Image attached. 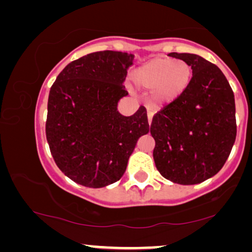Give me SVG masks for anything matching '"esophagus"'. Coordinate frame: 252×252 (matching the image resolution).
<instances>
[{"instance_id":"1","label":"esophagus","mask_w":252,"mask_h":252,"mask_svg":"<svg viewBox=\"0 0 252 252\" xmlns=\"http://www.w3.org/2000/svg\"><path fill=\"white\" fill-rule=\"evenodd\" d=\"M147 119H148V123H152V119H153V112L152 111H148L147 112Z\"/></svg>"}]
</instances>
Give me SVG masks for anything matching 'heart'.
<instances>
[{
  "label": "heart",
  "instance_id": "1",
  "mask_svg": "<svg viewBox=\"0 0 252 252\" xmlns=\"http://www.w3.org/2000/svg\"><path fill=\"white\" fill-rule=\"evenodd\" d=\"M193 67L184 60L173 58L152 59L132 74L134 86L152 91L157 105H168L177 100L193 79Z\"/></svg>",
  "mask_w": 252,
  "mask_h": 252
}]
</instances>
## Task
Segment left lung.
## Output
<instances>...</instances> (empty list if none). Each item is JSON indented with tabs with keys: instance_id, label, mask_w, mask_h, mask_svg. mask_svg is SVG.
<instances>
[{
	"instance_id": "left-lung-1",
	"label": "left lung",
	"mask_w": 252,
	"mask_h": 252,
	"mask_svg": "<svg viewBox=\"0 0 252 252\" xmlns=\"http://www.w3.org/2000/svg\"><path fill=\"white\" fill-rule=\"evenodd\" d=\"M169 56L190 63L186 91L153 116V158L164 178L194 185L215 176L231 154L236 138L235 99L215 63L193 54Z\"/></svg>"
}]
</instances>
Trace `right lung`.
Segmentation results:
<instances>
[{
  "label": "right lung",
  "instance_id": "obj_1",
  "mask_svg": "<svg viewBox=\"0 0 252 252\" xmlns=\"http://www.w3.org/2000/svg\"><path fill=\"white\" fill-rule=\"evenodd\" d=\"M133 55L98 51L69 63L52 84L45 134L52 158L80 185L100 189L125 173L137 140L148 133L146 108L118 112Z\"/></svg>",
  "mask_w": 252,
  "mask_h": 252
}]
</instances>
